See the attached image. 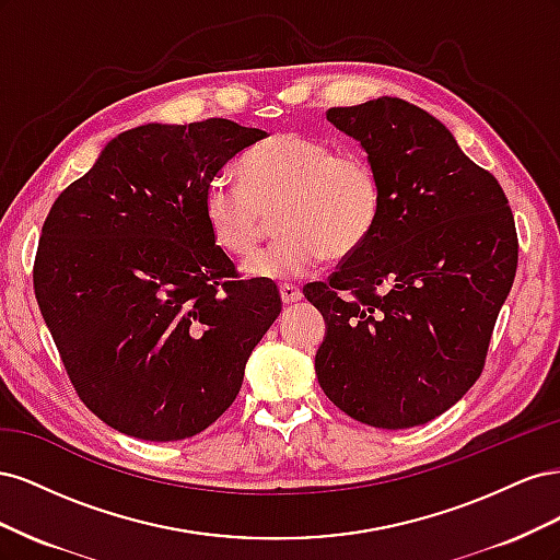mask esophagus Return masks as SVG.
I'll use <instances>...</instances> for the list:
<instances>
[{
    "label": "esophagus",
    "instance_id": "esophagus-1",
    "mask_svg": "<svg viewBox=\"0 0 560 560\" xmlns=\"http://www.w3.org/2000/svg\"><path fill=\"white\" fill-rule=\"evenodd\" d=\"M280 299L284 306H290V303H296L303 299V292L294 284H280Z\"/></svg>",
    "mask_w": 560,
    "mask_h": 560
}]
</instances>
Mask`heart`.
I'll return each mask as SVG.
<instances>
[{
	"mask_svg": "<svg viewBox=\"0 0 560 560\" xmlns=\"http://www.w3.org/2000/svg\"><path fill=\"white\" fill-rule=\"evenodd\" d=\"M243 179L219 175L202 191V214L214 243L245 259L259 247L266 214L278 210L282 238L245 264L259 280H292L315 270L329 254L358 252L383 210V184L369 159L336 151L301 132L270 135L252 147Z\"/></svg>",
	"mask_w": 560,
	"mask_h": 560,
	"instance_id": "b5f03b06",
	"label": "heart"
}]
</instances>
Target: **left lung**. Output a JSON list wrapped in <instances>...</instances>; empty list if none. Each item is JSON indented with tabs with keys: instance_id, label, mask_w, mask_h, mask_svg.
<instances>
[{
	"instance_id": "obj_1",
	"label": "left lung",
	"mask_w": 560,
	"mask_h": 560,
	"mask_svg": "<svg viewBox=\"0 0 560 560\" xmlns=\"http://www.w3.org/2000/svg\"><path fill=\"white\" fill-rule=\"evenodd\" d=\"M383 184L369 241L303 294L327 322L315 354L325 395L383 430L425 425L477 383L518 261L498 179L451 130L399 97L334 107Z\"/></svg>"
}]
</instances>
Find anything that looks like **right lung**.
<instances>
[{
    "instance_id": "right-lung-1",
    "label": "right lung",
    "mask_w": 560,
    "mask_h": 560,
    "mask_svg": "<svg viewBox=\"0 0 560 560\" xmlns=\"http://www.w3.org/2000/svg\"><path fill=\"white\" fill-rule=\"evenodd\" d=\"M264 138L226 118L138 126L50 208L37 303L81 401L109 428L179 442L238 397L282 303L273 284L235 276L202 191Z\"/></svg>"
}]
</instances>
